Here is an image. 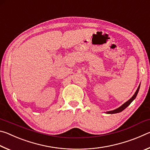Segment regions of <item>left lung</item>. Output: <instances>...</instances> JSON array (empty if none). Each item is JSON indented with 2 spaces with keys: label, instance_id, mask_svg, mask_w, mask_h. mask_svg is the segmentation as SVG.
I'll list each match as a JSON object with an SVG mask.
<instances>
[{
  "label": "left lung",
  "instance_id": "8db88e82",
  "mask_svg": "<svg viewBox=\"0 0 150 150\" xmlns=\"http://www.w3.org/2000/svg\"><path fill=\"white\" fill-rule=\"evenodd\" d=\"M139 87H140V84H139L138 88H137V90L136 91V93H134V95L132 96V97L130 99H129L127 102H126L125 103H124L122 105L120 106V107H118V108L115 109V110H110V111H108L106 112V114H116V113H118V112H122V110H124V109H125L127 106H128L129 105H130L131 103L132 102V101L135 99L137 95H138V91H139Z\"/></svg>",
  "mask_w": 150,
  "mask_h": 150
}]
</instances>
